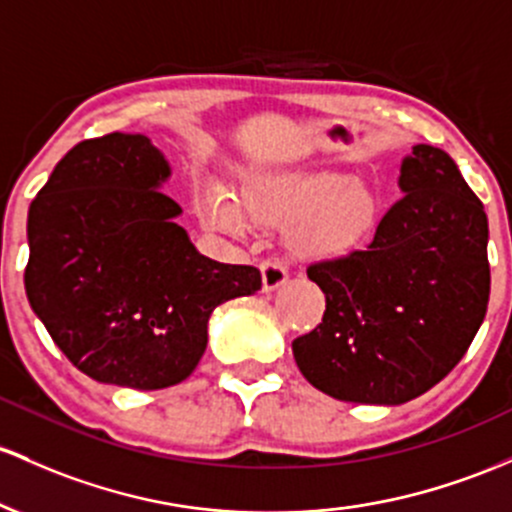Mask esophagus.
<instances>
[{"mask_svg":"<svg viewBox=\"0 0 512 512\" xmlns=\"http://www.w3.org/2000/svg\"><path fill=\"white\" fill-rule=\"evenodd\" d=\"M289 282V272H286V265L279 260H267L262 262V289L274 291L279 286Z\"/></svg>","mask_w":512,"mask_h":512,"instance_id":"esophagus-1","label":"esophagus"}]
</instances>
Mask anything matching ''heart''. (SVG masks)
I'll use <instances>...</instances> for the list:
<instances>
[{"label": "heart", "mask_w": 512, "mask_h": 512, "mask_svg": "<svg viewBox=\"0 0 512 512\" xmlns=\"http://www.w3.org/2000/svg\"><path fill=\"white\" fill-rule=\"evenodd\" d=\"M243 201L252 221L294 228L291 245L306 257L347 255L372 233L379 216L372 189L338 172L252 179L243 187ZM201 218L221 233H245L243 211L221 192L206 196Z\"/></svg>", "instance_id": "b5f03b06"}]
</instances>
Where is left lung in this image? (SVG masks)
I'll return each instance as SVG.
<instances>
[{
	"label": "left lung",
	"instance_id": "8db88e82",
	"mask_svg": "<svg viewBox=\"0 0 512 512\" xmlns=\"http://www.w3.org/2000/svg\"><path fill=\"white\" fill-rule=\"evenodd\" d=\"M403 196L367 250L316 262L323 323L291 342L301 374L350 403L401 406L457 367L486 318L488 218L445 150L413 145Z\"/></svg>",
	"mask_w": 512,
	"mask_h": 512
}]
</instances>
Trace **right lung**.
I'll return each mask as SVG.
<instances>
[{"mask_svg": "<svg viewBox=\"0 0 512 512\" xmlns=\"http://www.w3.org/2000/svg\"><path fill=\"white\" fill-rule=\"evenodd\" d=\"M170 162L140 133L84 140L28 209L26 296L65 357L101 384L155 391L194 372L213 308L260 269L196 250L162 194Z\"/></svg>", "mask_w": 512, "mask_h": 512, "instance_id": "obj_1", "label": "right lung"}]
</instances>
